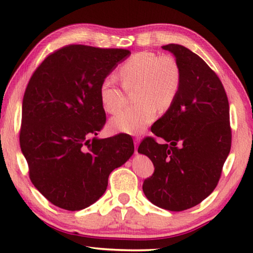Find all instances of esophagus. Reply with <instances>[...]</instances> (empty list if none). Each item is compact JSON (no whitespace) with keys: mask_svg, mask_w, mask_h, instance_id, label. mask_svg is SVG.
<instances>
[{"mask_svg":"<svg viewBox=\"0 0 253 253\" xmlns=\"http://www.w3.org/2000/svg\"><path fill=\"white\" fill-rule=\"evenodd\" d=\"M139 142H140V139H139V138H135V139H134V144H135V153H137V149H136V147L138 146Z\"/></svg>","mask_w":253,"mask_h":253,"instance_id":"34e87169","label":"esophagus"}]
</instances>
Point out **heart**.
Listing matches in <instances>:
<instances>
[{
	"instance_id": "1",
	"label": "heart",
	"mask_w": 253,
	"mask_h": 253,
	"mask_svg": "<svg viewBox=\"0 0 253 253\" xmlns=\"http://www.w3.org/2000/svg\"><path fill=\"white\" fill-rule=\"evenodd\" d=\"M119 78L125 90L135 88V106L111 118L114 130L138 135L157 117L158 108L169 109L176 98L182 84L178 62L170 55H158L142 51L119 68ZM100 102L107 113L116 114L126 104V92L119 88L113 77H106L99 87Z\"/></svg>"
}]
</instances>
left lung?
<instances>
[{
  "mask_svg": "<svg viewBox=\"0 0 253 253\" xmlns=\"http://www.w3.org/2000/svg\"><path fill=\"white\" fill-rule=\"evenodd\" d=\"M162 48L178 62L182 84L152 127L165 143L147 137L138 153L155 168L144 181V194L156 207L177 212L198 205L216 187L231 148L230 110L223 84L203 59L179 44Z\"/></svg>",
  "mask_w": 253,
  "mask_h": 253,
  "instance_id": "left-lung-1",
  "label": "left lung"
}]
</instances>
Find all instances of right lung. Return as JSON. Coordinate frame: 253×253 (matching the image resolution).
Segmentation results:
<instances>
[{"instance_id":"obj_1","label":"right lung","mask_w":253,"mask_h":253,"mask_svg":"<svg viewBox=\"0 0 253 253\" xmlns=\"http://www.w3.org/2000/svg\"><path fill=\"white\" fill-rule=\"evenodd\" d=\"M129 55L70 44L48 55L29 81L20 146L33 185L55 207H90L105 193L109 174L134 154L129 135L96 137L106 123L100 84Z\"/></svg>"}]
</instances>
